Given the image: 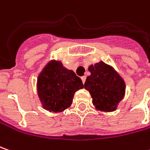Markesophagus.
<instances>
[{
	"mask_svg": "<svg viewBox=\"0 0 150 150\" xmlns=\"http://www.w3.org/2000/svg\"><path fill=\"white\" fill-rule=\"evenodd\" d=\"M81 79H82V81H83V83H85V80H86V77H85V76H83V77L81 78Z\"/></svg>",
	"mask_w": 150,
	"mask_h": 150,
	"instance_id": "1",
	"label": "esophagus"
}]
</instances>
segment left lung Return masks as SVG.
Returning a JSON list of instances; mask_svg holds the SVG:
<instances>
[{"label": "left lung", "mask_w": 150, "mask_h": 150, "mask_svg": "<svg viewBox=\"0 0 150 150\" xmlns=\"http://www.w3.org/2000/svg\"><path fill=\"white\" fill-rule=\"evenodd\" d=\"M88 71L91 74L87 77L84 88L91 94L95 109L105 112L116 110L125 95L123 79L114 67L102 61L90 65Z\"/></svg>", "instance_id": "8db88e82"}]
</instances>
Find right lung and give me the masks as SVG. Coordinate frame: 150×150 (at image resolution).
Instances as JSON below:
<instances>
[{
	"instance_id": "obj_1",
	"label": "right lung",
	"mask_w": 150,
	"mask_h": 150,
	"mask_svg": "<svg viewBox=\"0 0 150 150\" xmlns=\"http://www.w3.org/2000/svg\"><path fill=\"white\" fill-rule=\"evenodd\" d=\"M83 88L75 72L51 60L37 79V92L42 107L50 112H62L70 107L76 91Z\"/></svg>"
}]
</instances>
